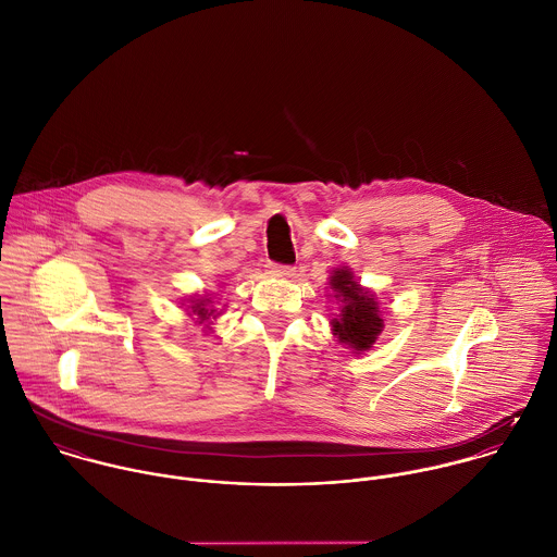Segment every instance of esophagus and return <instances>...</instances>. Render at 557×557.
Segmentation results:
<instances>
[{
    "label": "esophagus",
    "instance_id": "esophagus-1",
    "mask_svg": "<svg viewBox=\"0 0 557 557\" xmlns=\"http://www.w3.org/2000/svg\"><path fill=\"white\" fill-rule=\"evenodd\" d=\"M269 269H271V273H273V275H280V277H290V275L295 273V269H290V267H282V264H271Z\"/></svg>",
    "mask_w": 557,
    "mask_h": 557
}]
</instances>
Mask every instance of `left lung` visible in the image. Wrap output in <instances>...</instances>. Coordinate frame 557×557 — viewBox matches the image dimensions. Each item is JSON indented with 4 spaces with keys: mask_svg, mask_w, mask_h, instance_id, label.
<instances>
[{
    "mask_svg": "<svg viewBox=\"0 0 557 557\" xmlns=\"http://www.w3.org/2000/svg\"><path fill=\"white\" fill-rule=\"evenodd\" d=\"M330 288V297L337 304V314L332 319V332L337 342L355 355L370 350L385 330L376 295L370 288H363L348 267L332 271Z\"/></svg>",
    "mask_w": 557,
    "mask_h": 557,
    "instance_id": "left-lung-1",
    "label": "left lung"
}]
</instances>
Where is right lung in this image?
Instances as JSON below:
<instances>
[{"mask_svg":"<svg viewBox=\"0 0 557 557\" xmlns=\"http://www.w3.org/2000/svg\"><path fill=\"white\" fill-rule=\"evenodd\" d=\"M213 299H215V297H213L211 293H205V295H194V297H189V299L183 301L187 317H191L198 325H205L207 332L213 330V327H211L213 321L222 314V310L215 308V301H213Z\"/></svg>","mask_w":557,"mask_h":557,"instance_id":"obj_1","label":"right lung"}]
</instances>
